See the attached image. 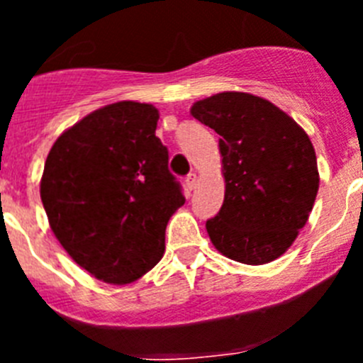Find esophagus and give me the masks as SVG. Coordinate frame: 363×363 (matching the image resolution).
<instances>
[{
	"mask_svg": "<svg viewBox=\"0 0 363 363\" xmlns=\"http://www.w3.org/2000/svg\"><path fill=\"white\" fill-rule=\"evenodd\" d=\"M185 185H187L189 191H194L198 185V176L194 174V172H192V174H189L187 179H185Z\"/></svg>",
	"mask_w": 363,
	"mask_h": 363,
	"instance_id": "obj_1",
	"label": "esophagus"
}]
</instances>
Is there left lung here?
I'll return each instance as SVG.
<instances>
[{
    "label": "left lung",
    "mask_w": 363,
    "mask_h": 363,
    "mask_svg": "<svg viewBox=\"0 0 363 363\" xmlns=\"http://www.w3.org/2000/svg\"><path fill=\"white\" fill-rule=\"evenodd\" d=\"M191 114L220 134L225 198L205 229L216 251L247 265L280 258L307 223L320 187L316 152L300 125L269 99L227 91Z\"/></svg>",
    "instance_id": "1"
}]
</instances>
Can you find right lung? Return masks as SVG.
I'll return each mask as SVG.
<instances>
[{"mask_svg": "<svg viewBox=\"0 0 363 363\" xmlns=\"http://www.w3.org/2000/svg\"><path fill=\"white\" fill-rule=\"evenodd\" d=\"M158 120L150 104L105 105L60 134L45 162L40 194L50 229L105 284H133L158 264L167 221L185 203Z\"/></svg>", "mask_w": 363, "mask_h": 363, "instance_id": "right-lung-1", "label": "right lung"}]
</instances>
